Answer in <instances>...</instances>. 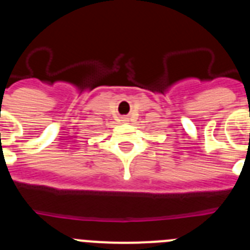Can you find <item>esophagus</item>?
Masks as SVG:
<instances>
[{"label":"esophagus","instance_id":"34e87169","mask_svg":"<svg viewBox=\"0 0 250 250\" xmlns=\"http://www.w3.org/2000/svg\"><path fill=\"white\" fill-rule=\"evenodd\" d=\"M122 118H123V120H122L123 122H127V121H128V120H127V117H122Z\"/></svg>","mask_w":250,"mask_h":250}]
</instances>
